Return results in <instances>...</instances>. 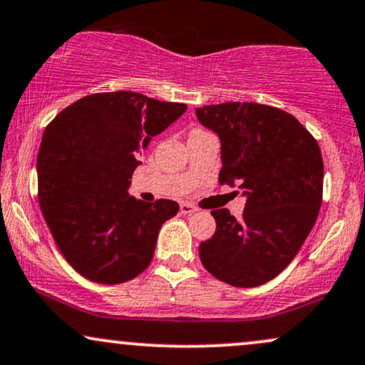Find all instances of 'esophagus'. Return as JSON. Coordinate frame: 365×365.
I'll return each instance as SVG.
<instances>
[{"label": "esophagus", "instance_id": "1", "mask_svg": "<svg viewBox=\"0 0 365 365\" xmlns=\"http://www.w3.org/2000/svg\"><path fill=\"white\" fill-rule=\"evenodd\" d=\"M197 209L195 205H192V204H188V202H182V204H180V212L182 214H187V216H190V214H194V212H197Z\"/></svg>", "mask_w": 365, "mask_h": 365}]
</instances>
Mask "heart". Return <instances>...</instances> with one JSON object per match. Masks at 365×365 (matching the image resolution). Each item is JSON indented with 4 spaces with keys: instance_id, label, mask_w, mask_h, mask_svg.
Here are the masks:
<instances>
[{
    "instance_id": "obj_1",
    "label": "heart",
    "mask_w": 365,
    "mask_h": 365,
    "mask_svg": "<svg viewBox=\"0 0 365 365\" xmlns=\"http://www.w3.org/2000/svg\"><path fill=\"white\" fill-rule=\"evenodd\" d=\"M194 130H202V129H194Z\"/></svg>"
}]
</instances>
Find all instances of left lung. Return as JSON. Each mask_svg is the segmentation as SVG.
<instances>
[{
    "instance_id": "1",
    "label": "left lung",
    "mask_w": 365,
    "mask_h": 365,
    "mask_svg": "<svg viewBox=\"0 0 365 365\" xmlns=\"http://www.w3.org/2000/svg\"><path fill=\"white\" fill-rule=\"evenodd\" d=\"M197 117L221 138V185L247 195L243 216L214 209L216 232L199 255L209 274L257 287L282 272L313 230L323 200V158L291 113L262 103L204 105Z\"/></svg>"
}]
</instances>
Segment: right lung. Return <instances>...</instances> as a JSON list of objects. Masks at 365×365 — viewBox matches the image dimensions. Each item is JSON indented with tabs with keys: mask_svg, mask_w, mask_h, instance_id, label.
Here are the masks:
<instances>
[{
	"mask_svg": "<svg viewBox=\"0 0 365 365\" xmlns=\"http://www.w3.org/2000/svg\"><path fill=\"white\" fill-rule=\"evenodd\" d=\"M187 110L134 91L83 96L61 110L37 156L38 204L57 248L78 274L122 284L146 270L175 200L127 194L140 148Z\"/></svg>",
	"mask_w": 365,
	"mask_h": 365,
	"instance_id": "obj_1",
	"label": "right lung"
}]
</instances>
